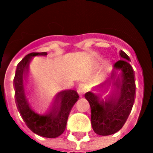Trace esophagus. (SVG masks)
<instances>
[{
  "instance_id": "1",
  "label": "esophagus",
  "mask_w": 153,
  "mask_h": 153,
  "mask_svg": "<svg viewBox=\"0 0 153 153\" xmlns=\"http://www.w3.org/2000/svg\"><path fill=\"white\" fill-rule=\"evenodd\" d=\"M86 92H87V88H85L84 85H79V86H78V93L79 94L80 96L82 97V95H83V94H85Z\"/></svg>"
}]
</instances>
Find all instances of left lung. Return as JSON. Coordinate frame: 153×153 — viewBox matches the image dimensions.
<instances>
[{
  "label": "left lung",
  "mask_w": 153,
  "mask_h": 153,
  "mask_svg": "<svg viewBox=\"0 0 153 153\" xmlns=\"http://www.w3.org/2000/svg\"><path fill=\"white\" fill-rule=\"evenodd\" d=\"M121 59L114 64L111 78L99 85V89L112 91L105 100L100 101L98 95L87 92L85 97L89 102L91 109V125L94 132L99 135L113 134L124 126L134 102L136 85L134 71L130 64L129 56L120 51Z\"/></svg>",
  "instance_id": "obj_1"
}]
</instances>
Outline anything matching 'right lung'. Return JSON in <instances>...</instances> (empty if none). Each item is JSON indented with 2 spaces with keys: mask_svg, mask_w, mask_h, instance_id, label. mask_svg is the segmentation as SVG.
<instances>
[{
  "mask_svg": "<svg viewBox=\"0 0 153 153\" xmlns=\"http://www.w3.org/2000/svg\"><path fill=\"white\" fill-rule=\"evenodd\" d=\"M47 54V52L31 53L19 62L13 79L15 100L22 119L32 132L44 137L56 138L65 131L70 111L79 96L74 90L62 91L56 94L53 107L48 114L39 115L32 109L26 97L24 80L25 81L31 57Z\"/></svg>",
  "mask_w": 153,
  "mask_h": 153,
  "instance_id": "right-lung-1",
  "label": "right lung"
}]
</instances>
